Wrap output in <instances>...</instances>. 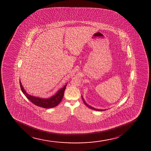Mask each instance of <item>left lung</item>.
Returning a JSON list of instances; mask_svg holds the SVG:
<instances>
[{
	"mask_svg": "<svg viewBox=\"0 0 151 151\" xmlns=\"http://www.w3.org/2000/svg\"><path fill=\"white\" fill-rule=\"evenodd\" d=\"M82 99H83V102L84 103L85 105L88 107H89V109H93V110H96V111H104V110H106V109H95V108H94V107H93L91 106H90V105H88V104H86V103L85 102V100H84V99H83V97L82 96Z\"/></svg>",
	"mask_w": 151,
	"mask_h": 151,
	"instance_id": "8db88e82",
	"label": "left lung"
}]
</instances>
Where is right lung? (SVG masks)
Masks as SVG:
<instances>
[{"label": "right lung", "mask_w": 151, "mask_h": 151, "mask_svg": "<svg viewBox=\"0 0 151 151\" xmlns=\"http://www.w3.org/2000/svg\"><path fill=\"white\" fill-rule=\"evenodd\" d=\"M19 84H20V88L22 91V93H24L26 97L30 101L38 106L43 107L45 109H50V108L54 107L57 106L60 103L61 100L63 99L65 90L67 86V84H66L63 88L60 89L57 93H56L55 95L52 96L49 99H41L39 97H37L29 95L24 89L20 80H19Z\"/></svg>", "instance_id": "obj_1"}]
</instances>
